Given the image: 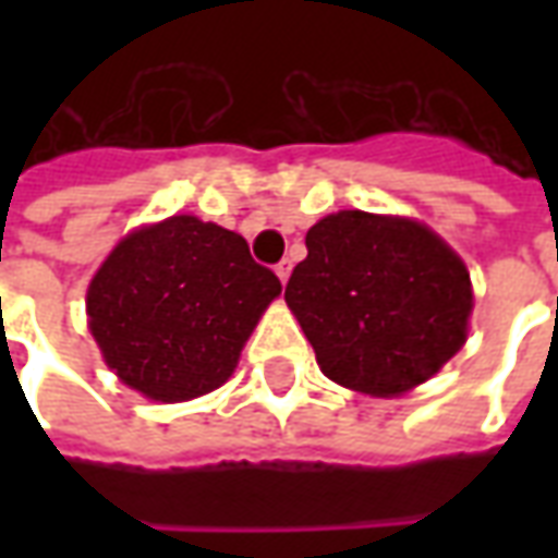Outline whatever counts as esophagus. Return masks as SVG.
Segmentation results:
<instances>
[{
    "label": "esophagus",
    "mask_w": 558,
    "mask_h": 558,
    "mask_svg": "<svg viewBox=\"0 0 558 558\" xmlns=\"http://www.w3.org/2000/svg\"><path fill=\"white\" fill-rule=\"evenodd\" d=\"M290 271H292L290 259H280L278 266H275V275L280 278V283H287V280H290Z\"/></svg>",
    "instance_id": "obj_1"
}]
</instances>
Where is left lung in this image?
Segmentation results:
<instances>
[{
  "label": "left lung",
  "instance_id": "left-lung-1",
  "mask_svg": "<svg viewBox=\"0 0 558 558\" xmlns=\"http://www.w3.org/2000/svg\"><path fill=\"white\" fill-rule=\"evenodd\" d=\"M304 244L283 299L338 386L395 398L466 343L472 280L424 223L352 208L314 223Z\"/></svg>",
  "mask_w": 558,
  "mask_h": 558
}]
</instances>
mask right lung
Segmentation results:
<instances>
[{
	"label": "right lung",
	"instance_id": "right-lung-1",
	"mask_svg": "<svg viewBox=\"0 0 558 558\" xmlns=\"http://www.w3.org/2000/svg\"><path fill=\"white\" fill-rule=\"evenodd\" d=\"M278 295V275L254 263L239 232L172 215L116 244L92 278L86 314L128 388L182 403L230 379Z\"/></svg>",
	"mask_w": 558,
	"mask_h": 558
}]
</instances>
